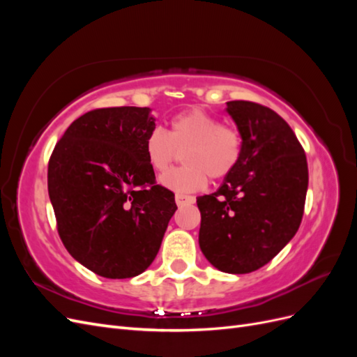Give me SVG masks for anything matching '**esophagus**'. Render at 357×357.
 I'll return each mask as SVG.
<instances>
[{
    "label": "esophagus",
    "mask_w": 357,
    "mask_h": 357,
    "mask_svg": "<svg viewBox=\"0 0 357 357\" xmlns=\"http://www.w3.org/2000/svg\"><path fill=\"white\" fill-rule=\"evenodd\" d=\"M195 198L190 195H183V193H176V204L177 205H185V204H193Z\"/></svg>",
    "instance_id": "esophagus-1"
}]
</instances>
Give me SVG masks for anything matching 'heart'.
I'll return each instance as SVG.
<instances>
[{"label":"heart","instance_id":"b5f03b06","mask_svg":"<svg viewBox=\"0 0 357 357\" xmlns=\"http://www.w3.org/2000/svg\"><path fill=\"white\" fill-rule=\"evenodd\" d=\"M241 137L232 128L202 110L177 114L171 121L169 132L155 128L144 142L147 162L155 171H165L178 155L186 167L176 168L160 176L164 188L177 192H198L211 178H223L235 169L241 158Z\"/></svg>","mask_w":357,"mask_h":357}]
</instances>
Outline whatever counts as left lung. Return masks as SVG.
<instances>
[{
  "instance_id": "left-lung-1",
  "label": "left lung",
  "mask_w": 357,
  "mask_h": 357,
  "mask_svg": "<svg viewBox=\"0 0 357 357\" xmlns=\"http://www.w3.org/2000/svg\"><path fill=\"white\" fill-rule=\"evenodd\" d=\"M241 158L219 189L197 198L199 247L219 271L247 274L295 236L308 189L304 149L282 116L250 101L226 102Z\"/></svg>"
}]
</instances>
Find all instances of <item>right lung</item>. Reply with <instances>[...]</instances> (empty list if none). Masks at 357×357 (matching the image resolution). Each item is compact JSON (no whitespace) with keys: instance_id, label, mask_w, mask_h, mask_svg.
<instances>
[{"instance_id":"1","label":"right lung","mask_w":357,"mask_h":357,"mask_svg":"<svg viewBox=\"0 0 357 357\" xmlns=\"http://www.w3.org/2000/svg\"><path fill=\"white\" fill-rule=\"evenodd\" d=\"M155 122L149 107L88 112L68 126L49 160L61 240L75 261L105 278L144 273L177 210L174 193L155 185L144 153Z\"/></svg>"}]
</instances>
